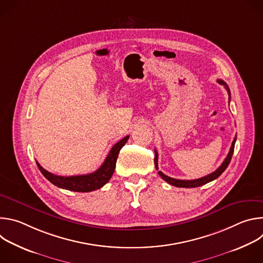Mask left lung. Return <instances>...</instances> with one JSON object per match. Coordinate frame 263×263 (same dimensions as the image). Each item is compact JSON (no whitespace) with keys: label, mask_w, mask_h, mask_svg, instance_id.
Instances as JSON below:
<instances>
[{"label":"left lung","mask_w":263,"mask_h":263,"mask_svg":"<svg viewBox=\"0 0 263 263\" xmlns=\"http://www.w3.org/2000/svg\"><path fill=\"white\" fill-rule=\"evenodd\" d=\"M217 82H218L219 84L223 85L224 88L227 89L228 95H229V100H230V96H231V95H230V89H229L228 85H227L226 83H224L222 80H220V79H218ZM235 141H236V137L233 139L232 145H231V147H230V151H229V153H228L226 159H224L223 162L220 164V166H219L216 171H214L213 173H211V174H209V175H207V176H205V177H202V178H200V179H196V180H179V179L171 178V177L164 175L162 172L158 171V153H157L156 149H155V158H154L155 167H156V170L158 171L159 176H160L164 181H166L168 184H171V185H174V186H176V187H186V189H192V187H199V186H202V185H204V184H206V183H208V182H211V181L215 180L216 178H218V177L224 172V170H226V168L228 167V165H229V163H230V161H231L233 152H234Z\"/></svg>","instance_id":"8db88e82"}]
</instances>
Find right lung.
Listing matches in <instances>:
<instances>
[{
	"label": "right lung",
	"mask_w": 263,
	"mask_h": 263,
	"mask_svg": "<svg viewBox=\"0 0 263 263\" xmlns=\"http://www.w3.org/2000/svg\"><path fill=\"white\" fill-rule=\"evenodd\" d=\"M129 139V135L121 139L114 146L111 147L109 154L107 155L103 164L93 173L87 175H78V176H57L48 171H46L39 162H36L42 174L54 185L60 187V189L78 192V193H89L103 187L114 175L116 170L117 159L121 148L125 145L127 140Z\"/></svg>",
	"instance_id": "1"
}]
</instances>
